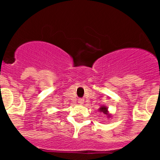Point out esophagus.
I'll return each mask as SVG.
<instances>
[{"instance_id":"obj_1","label":"esophagus","mask_w":160,"mask_h":160,"mask_svg":"<svg viewBox=\"0 0 160 160\" xmlns=\"http://www.w3.org/2000/svg\"><path fill=\"white\" fill-rule=\"evenodd\" d=\"M78 103L80 104V105H82L83 103H84V99H82V98H79Z\"/></svg>"}]
</instances>
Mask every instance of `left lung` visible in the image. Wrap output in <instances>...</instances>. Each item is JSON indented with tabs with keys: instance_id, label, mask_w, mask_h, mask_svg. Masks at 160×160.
Returning a JSON list of instances; mask_svg holds the SVG:
<instances>
[{
	"instance_id": "left-lung-1",
	"label": "left lung",
	"mask_w": 160,
	"mask_h": 160,
	"mask_svg": "<svg viewBox=\"0 0 160 160\" xmlns=\"http://www.w3.org/2000/svg\"><path fill=\"white\" fill-rule=\"evenodd\" d=\"M98 111H99L100 112L103 113L104 114H106L107 116V118H111V114H109L108 108H107V107H106V106H101V107L98 109Z\"/></svg>"
}]
</instances>
